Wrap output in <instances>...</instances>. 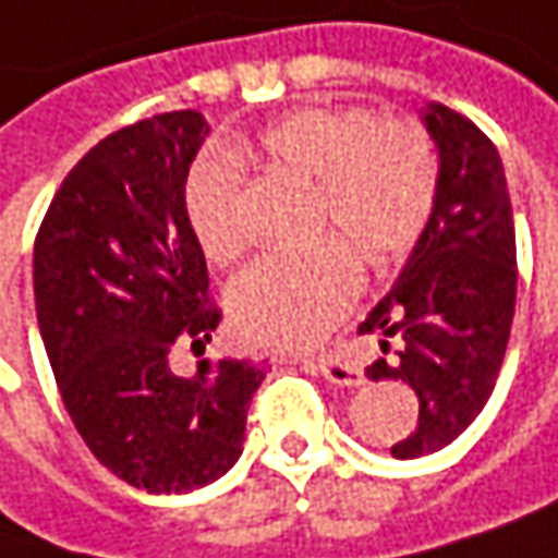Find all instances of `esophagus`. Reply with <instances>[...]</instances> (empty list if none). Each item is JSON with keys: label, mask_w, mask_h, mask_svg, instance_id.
Masks as SVG:
<instances>
[{"label": "esophagus", "mask_w": 558, "mask_h": 558, "mask_svg": "<svg viewBox=\"0 0 558 558\" xmlns=\"http://www.w3.org/2000/svg\"><path fill=\"white\" fill-rule=\"evenodd\" d=\"M303 366L322 373V376L328 378V381H335V385H363V369L353 366L344 356H338V353H318V356L303 360Z\"/></svg>", "instance_id": "esophagus-1"}]
</instances>
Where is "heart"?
Listing matches in <instances>:
<instances>
[{
    "label": "heart",
    "instance_id": "b5f03b06",
    "mask_svg": "<svg viewBox=\"0 0 558 558\" xmlns=\"http://www.w3.org/2000/svg\"><path fill=\"white\" fill-rule=\"evenodd\" d=\"M230 157H252L275 173L310 182L312 230L338 236L265 255L233 280L230 322L248 344H318L363 283L349 250L369 262H391L413 248L436 208L439 157L429 135L404 119L378 122L360 107H306L280 116L255 148ZM233 160L202 157L182 192L189 227L214 262H233L248 243L243 180Z\"/></svg>",
    "mask_w": 558,
    "mask_h": 558
}]
</instances>
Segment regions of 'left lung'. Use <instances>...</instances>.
<instances>
[{"mask_svg": "<svg viewBox=\"0 0 558 558\" xmlns=\"http://www.w3.org/2000/svg\"><path fill=\"white\" fill-rule=\"evenodd\" d=\"M423 125L439 148L436 208L391 293L360 331L381 350L401 338L398 360H376L373 381H408L420 420L395 458L433 454L454 442L486 408L506 360L514 315V220L496 145L468 116L429 104Z\"/></svg>", "mask_w": 558, "mask_h": 558, "instance_id": "8db88e82", "label": "left lung"}]
</instances>
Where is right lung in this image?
Instances as JSON below:
<instances>
[{
    "label": "right lung",
    "instance_id": "right-lung-1",
    "mask_svg": "<svg viewBox=\"0 0 558 558\" xmlns=\"http://www.w3.org/2000/svg\"><path fill=\"white\" fill-rule=\"evenodd\" d=\"M208 135L195 110L150 116L84 154L34 243V303L62 404L90 454L148 493H192L243 454L265 369L202 360L170 369L177 341L202 350L220 310L182 192Z\"/></svg>",
    "mask_w": 558,
    "mask_h": 558
}]
</instances>
